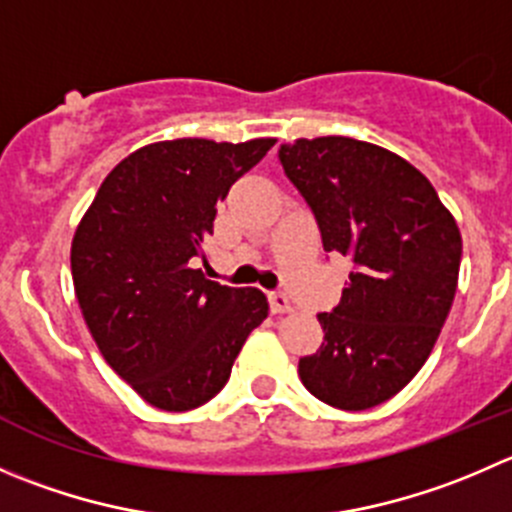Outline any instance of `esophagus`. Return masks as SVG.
I'll return each instance as SVG.
<instances>
[{
	"instance_id": "esophagus-1",
	"label": "esophagus",
	"mask_w": 512,
	"mask_h": 512,
	"mask_svg": "<svg viewBox=\"0 0 512 512\" xmlns=\"http://www.w3.org/2000/svg\"><path fill=\"white\" fill-rule=\"evenodd\" d=\"M270 310L275 312V315H282V312H290L292 305H290V297L285 295V292H270Z\"/></svg>"
}]
</instances>
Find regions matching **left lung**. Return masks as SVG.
<instances>
[{
	"label": "left lung",
	"mask_w": 512,
	"mask_h": 512,
	"mask_svg": "<svg viewBox=\"0 0 512 512\" xmlns=\"http://www.w3.org/2000/svg\"><path fill=\"white\" fill-rule=\"evenodd\" d=\"M277 157L325 252L352 262L340 305L317 315L325 337L300 357V380L332 408H375L433 352L458 287L460 230L423 172L370 142L297 140Z\"/></svg>",
	"instance_id": "8db88e82"
}]
</instances>
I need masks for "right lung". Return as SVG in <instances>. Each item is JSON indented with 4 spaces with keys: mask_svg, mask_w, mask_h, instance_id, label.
I'll list each match as a JSON object with an SVG mask.
<instances>
[{
    "mask_svg": "<svg viewBox=\"0 0 512 512\" xmlns=\"http://www.w3.org/2000/svg\"><path fill=\"white\" fill-rule=\"evenodd\" d=\"M275 140H172L119 162L72 240V280L107 365L160 410L205 405L267 317L257 287L195 270L217 202Z\"/></svg>",
    "mask_w": 512,
    "mask_h": 512,
    "instance_id": "obj_1",
    "label": "right lung"
}]
</instances>
